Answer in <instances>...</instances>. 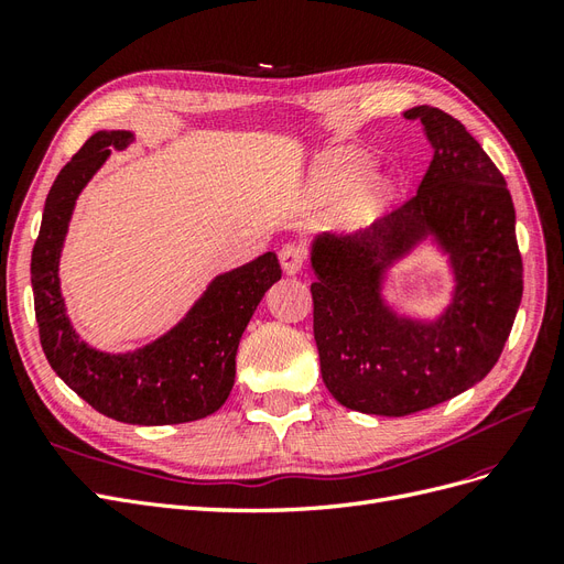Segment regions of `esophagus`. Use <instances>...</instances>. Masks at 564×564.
Wrapping results in <instances>:
<instances>
[{
  "mask_svg": "<svg viewBox=\"0 0 564 564\" xmlns=\"http://www.w3.org/2000/svg\"><path fill=\"white\" fill-rule=\"evenodd\" d=\"M305 263V249L301 245H284L280 249V265L286 275H296Z\"/></svg>",
  "mask_w": 564,
  "mask_h": 564,
  "instance_id": "34e87169",
  "label": "esophagus"
}]
</instances>
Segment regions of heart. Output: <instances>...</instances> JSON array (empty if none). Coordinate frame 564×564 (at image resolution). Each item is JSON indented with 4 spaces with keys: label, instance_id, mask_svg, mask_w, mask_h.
I'll return each instance as SVG.
<instances>
[{
    "label": "heart",
    "instance_id": "heart-1",
    "mask_svg": "<svg viewBox=\"0 0 564 564\" xmlns=\"http://www.w3.org/2000/svg\"><path fill=\"white\" fill-rule=\"evenodd\" d=\"M371 172V160L365 152L336 148L324 152L315 164L313 191L322 202H338L350 195ZM395 181L390 176H371L350 202V218L355 224L377 218L395 197Z\"/></svg>",
    "mask_w": 564,
    "mask_h": 564
}]
</instances>
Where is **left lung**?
<instances>
[{"mask_svg": "<svg viewBox=\"0 0 564 564\" xmlns=\"http://www.w3.org/2000/svg\"><path fill=\"white\" fill-rule=\"evenodd\" d=\"M433 160L419 193L352 237L317 235L313 332L322 381L348 409L406 416L480 383L522 301L516 207L506 178L452 115L416 106ZM446 256L451 301L433 318L384 299L391 268L416 248Z\"/></svg>", "mask_w": 564, "mask_h": 564, "instance_id": "obj_1", "label": "left lung"}]
</instances>
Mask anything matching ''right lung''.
Here are the masks:
<instances>
[{
	"label": "right lung",
	"instance_id": "right-lung-1",
	"mask_svg": "<svg viewBox=\"0 0 564 564\" xmlns=\"http://www.w3.org/2000/svg\"><path fill=\"white\" fill-rule=\"evenodd\" d=\"M131 141L133 133L124 129L96 131L51 185L30 263L40 340L51 369L96 412L131 425L187 423L218 412L228 400L237 346L282 270L278 256L265 251L220 272L172 329L141 348L106 352L79 338L58 278L65 235L84 187L112 148Z\"/></svg>",
	"mask_w": 564,
	"mask_h": 564
}]
</instances>
